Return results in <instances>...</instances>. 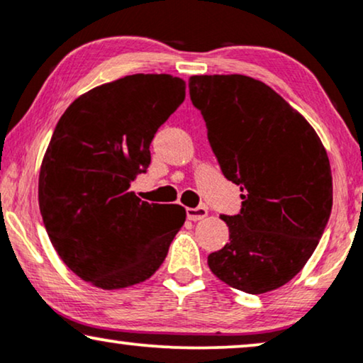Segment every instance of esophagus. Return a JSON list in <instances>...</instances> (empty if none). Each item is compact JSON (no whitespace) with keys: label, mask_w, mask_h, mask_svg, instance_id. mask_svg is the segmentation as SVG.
I'll use <instances>...</instances> for the list:
<instances>
[{"label":"esophagus","mask_w":363,"mask_h":363,"mask_svg":"<svg viewBox=\"0 0 363 363\" xmlns=\"http://www.w3.org/2000/svg\"><path fill=\"white\" fill-rule=\"evenodd\" d=\"M208 215L206 206H196V208H186V216L191 221H200Z\"/></svg>","instance_id":"obj_1"}]
</instances>
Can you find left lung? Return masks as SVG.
I'll list each match as a JSON object with an SVG mask.
<instances>
[{"label": "left lung", "instance_id": "obj_1", "mask_svg": "<svg viewBox=\"0 0 363 363\" xmlns=\"http://www.w3.org/2000/svg\"><path fill=\"white\" fill-rule=\"evenodd\" d=\"M223 175L240 185L241 211L221 215L230 242L208 256L218 279L247 294L289 282L319 245L332 211L329 157L311 123L256 79L191 76Z\"/></svg>", "mask_w": 363, "mask_h": 363}]
</instances>
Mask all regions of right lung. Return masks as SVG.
<instances>
[{
    "label": "right lung",
    "instance_id": "obj_1",
    "mask_svg": "<svg viewBox=\"0 0 363 363\" xmlns=\"http://www.w3.org/2000/svg\"><path fill=\"white\" fill-rule=\"evenodd\" d=\"M185 101V81L133 74L82 94L59 118L39 172V210L64 264L101 289L148 279L186 218L142 201L130 183L150 143Z\"/></svg>",
    "mask_w": 363,
    "mask_h": 363
}]
</instances>
